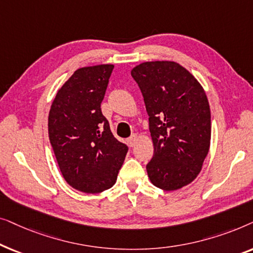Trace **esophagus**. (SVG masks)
I'll list each match as a JSON object with an SVG mask.
<instances>
[{"mask_svg": "<svg viewBox=\"0 0 253 253\" xmlns=\"http://www.w3.org/2000/svg\"><path fill=\"white\" fill-rule=\"evenodd\" d=\"M127 141H129L131 147L136 146V144L138 143V136H137V134H132V136L129 138V140H127Z\"/></svg>", "mask_w": 253, "mask_h": 253, "instance_id": "obj_1", "label": "esophagus"}]
</instances>
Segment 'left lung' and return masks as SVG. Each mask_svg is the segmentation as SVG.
<instances>
[{"mask_svg":"<svg viewBox=\"0 0 253 253\" xmlns=\"http://www.w3.org/2000/svg\"><path fill=\"white\" fill-rule=\"evenodd\" d=\"M144 96L153 158L147 175L157 188L174 191L196 179L211 145V109L195 76L174 61H152L131 70Z\"/></svg>","mask_w":253,"mask_h":253,"instance_id":"1","label":"left lung"}]
</instances>
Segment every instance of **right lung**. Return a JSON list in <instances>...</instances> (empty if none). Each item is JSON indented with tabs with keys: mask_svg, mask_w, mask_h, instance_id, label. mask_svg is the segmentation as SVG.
Returning <instances> with one entry per match:
<instances>
[{
	"mask_svg": "<svg viewBox=\"0 0 253 253\" xmlns=\"http://www.w3.org/2000/svg\"><path fill=\"white\" fill-rule=\"evenodd\" d=\"M113 69V64L77 69L58 88L48 116V134L62 175L85 193L112 188L127 152L101 112Z\"/></svg>",
	"mask_w": 253,
	"mask_h": 253,
	"instance_id": "1",
	"label": "right lung"
}]
</instances>
